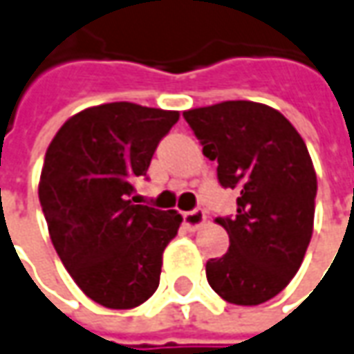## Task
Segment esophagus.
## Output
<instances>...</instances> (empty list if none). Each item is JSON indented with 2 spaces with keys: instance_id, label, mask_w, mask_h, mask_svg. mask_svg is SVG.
Returning <instances> with one entry per match:
<instances>
[{
  "instance_id": "esophagus-1",
  "label": "esophagus",
  "mask_w": 354,
  "mask_h": 354,
  "mask_svg": "<svg viewBox=\"0 0 354 354\" xmlns=\"http://www.w3.org/2000/svg\"><path fill=\"white\" fill-rule=\"evenodd\" d=\"M182 218H184V227H186L187 230H197V228L205 223V218L207 217H205V211H203V209H194V211L184 213Z\"/></svg>"
}]
</instances>
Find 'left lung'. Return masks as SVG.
<instances>
[{
	"label": "left lung",
	"mask_w": 354,
	"mask_h": 354,
	"mask_svg": "<svg viewBox=\"0 0 354 354\" xmlns=\"http://www.w3.org/2000/svg\"><path fill=\"white\" fill-rule=\"evenodd\" d=\"M184 118L203 155L217 160L221 186L240 192L236 215L215 218L230 246L207 261L209 285L230 304L268 302L297 275L314 230L318 180L306 143L281 112L250 100Z\"/></svg>",
	"instance_id": "1"
}]
</instances>
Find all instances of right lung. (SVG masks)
Wrapping results in <instances>:
<instances>
[{
  "instance_id": "1",
  "label": "right lung",
  "mask_w": 354,
  "mask_h": 354,
  "mask_svg": "<svg viewBox=\"0 0 354 354\" xmlns=\"http://www.w3.org/2000/svg\"><path fill=\"white\" fill-rule=\"evenodd\" d=\"M178 118L133 102L86 108L46 151L38 197L48 232L69 275L100 306L136 308L157 290L182 217L129 196Z\"/></svg>"
}]
</instances>
